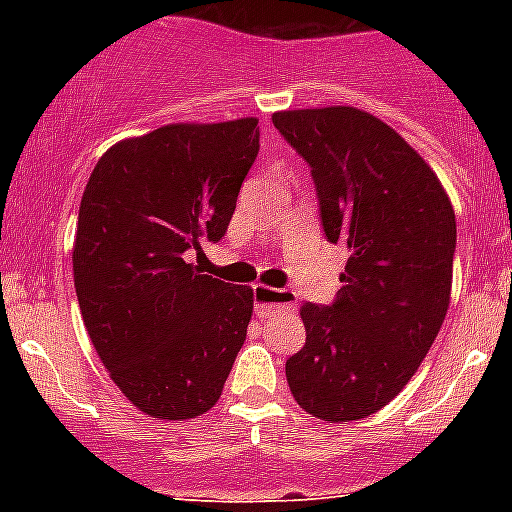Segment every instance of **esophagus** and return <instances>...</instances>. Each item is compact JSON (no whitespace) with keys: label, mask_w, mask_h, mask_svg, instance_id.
<instances>
[{"label":"esophagus","mask_w":512,"mask_h":512,"mask_svg":"<svg viewBox=\"0 0 512 512\" xmlns=\"http://www.w3.org/2000/svg\"><path fill=\"white\" fill-rule=\"evenodd\" d=\"M253 302H256V312L261 318L266 315H277V312H292L297 307V295L289 289H274L256 284L253 287Z\"/></svg>","instance_id":"obj_1"}]
</instances>
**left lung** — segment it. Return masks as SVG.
I'll return each instance as SVG.
<instances>
[{"label": "left lung", "mask_w": 512, "mask_h": 512, "mask_svg": "<svg viewBox=\"0 0 512 512\" xmlns=\"http://www.w3.org/2000/svg\"><path fill=\"white\" fill-rule=\"evenodd\" d=\"M312 169L330 243H346L333 305L300 307L305 346L287 382L305 413L348 423L395 400L436 341L451 300L456 217L418 151L356 107L271 115Z\"/></svg>", "instance_id": "obj_1"}]
</instances>
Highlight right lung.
Masks as SVG:
<instances>
[{"label":"right lung","instance_id":"1","mask_svg":"<svg viewBox=\"0 0 512 512\" xmlns=\"http://www.w3.org/2000/svg\"><path fill=\"white\" fill-rule=\"evenodd\" d=\"M259 153V120L174 122L120 140L89 176L74 287L99 361L135 408L189 420L220 400L246 341L253 289L200 274Z\"/></svg>","mask_w":512,"mask_h":512}]
</instances>
